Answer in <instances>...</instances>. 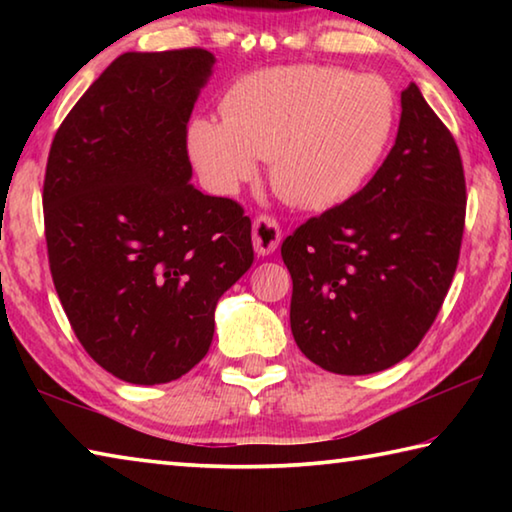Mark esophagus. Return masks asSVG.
I'll return each mask as SVG.
<instances>
[{"mask_svg": "<svg viewBox=\"0 0 512 512\" xmlns=\"http://www.w3.org/2000/svg\"><path fill=\"white\" fill-rule=\"evenodd\" d=\"M282 230L273 216L257 214L253 221V246L257 255H271L280 246Z\"/></svg>", "mask_w": 512, "mask_h": 512, "instance_id": "34e87169", "label": "esophagus"}]
</instances>
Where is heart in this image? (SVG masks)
Instances as JSON below:
<instances>
[{
	"instance_id": "obj_1",
	"label": "heart",
	"mask_w": 512,
	"mask_h": 512,
	"mask_svg": "<svg viewBox=\"0 0 512 512\" xmlns=\"http://www.w3.org/2000/svg\"><path fill=\"white\" fill-rule=\"evenodd\" d=\"M397 97L375 74L287 65L241 76L221 117L189 126V155L216 192L230 194L271 160L275 192L305 210L348 203L375 176L393 142Z\"/></svg>"
}]
</instances>
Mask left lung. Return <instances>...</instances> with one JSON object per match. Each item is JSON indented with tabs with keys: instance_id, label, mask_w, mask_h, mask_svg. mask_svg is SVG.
Instances as JSON below:
<instances>
[{
	"instance_id": "8db88e82",
	"label": "left lung",
	"mask_w": 512,
	"mask_h": 512,
	"mask_svg": "<svg viewBox=\"0 0 512 512\" xmlns=\"http://www.w3.org/2000/svg\"><path fill=\"white\" fill-rule=\"evenodd\" d=\"M465 203L454 137L411 83L393 149L370 183L282 241L302 354L336 375L409 357L452 287Z\"/></svg>"
}]
</instances>
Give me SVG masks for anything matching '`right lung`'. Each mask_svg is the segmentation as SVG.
Masks as SVG:
<instances>
[{"label":"right lung","instance_id":"obj_1","mask_svg":"<svg viewBox=\"0 0 512 512\" xmlns=\"http://www.w3.org/2000/svg\"><path fill=\"white\" fill-rule=\"evenodd\" d=\"M212 65L198 47L119 56L49 149L51 280L85 352L128 384L192 370L255 259L244 207L189 183L187 124Z\"/></svg>","mask_w":512,"mask_h":512}]
</instances>
